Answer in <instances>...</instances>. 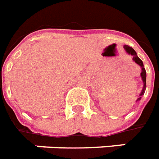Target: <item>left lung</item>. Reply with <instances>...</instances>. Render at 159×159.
Wrapping results in <instances>:
<instances>
[{
	"label": "left lung",
	"instance_id": "obj_1",
	"mask_svg": "<svg viewBox=\"0 0 159 159\" xmlns=\"http://www.w3.org/2000/svg\"><path fill=\"white\" fill-rule=\"evenodd\" d=\"M123 48H124V50H125V52L128 53V55H131L132 57H133V61H135V63L138 64V65L141 67L142 71H141V73H140V76H141L142 81H143V89H142L141 93H140V94H139V98L136 100V102H139L140 100H141L142 96L143 95L144 93H145V90H146V70H145V68H144L143 61H142L141 59L138 57L137 52L134 51L133 48L128 47V46H127V45H124V46H123Z\"/></svg>",
	"mask_w": 159,
	"mask_h": 159
}]
</instances>
